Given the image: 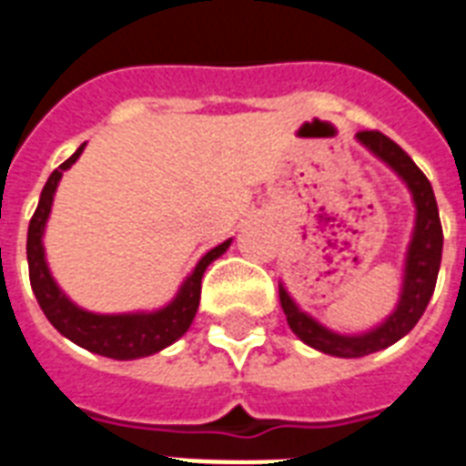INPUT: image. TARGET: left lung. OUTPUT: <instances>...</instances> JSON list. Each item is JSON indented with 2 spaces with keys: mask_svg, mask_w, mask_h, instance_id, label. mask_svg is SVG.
Here are the masks:
<instances>
[{
  "mask_svg": "<svg viewBox=\"0 0 466 466\" xmlns=\"http://www.w3.org/2000/svg\"><path fill=\"white\" fill-rule=\"evenodd\" d=\"M358 140L404 178L416 203V227H413L409 254H406L404 288H401L397 309L372 331L360 333V336H340L336 331H329L317 319H311L307 311L299 309L295 299L280 285V305L292 331L298 333L307 346L317 348L321 353L336 355V358H362L404 339L406 333L419 324V319L423 317L428 302L433 298L442 258L441 215H438L433 186L426 174L413 164L411 157L406 155L397 142L390 140L380 130H360Z\"/></svg>",
  "mask_w": 466,
  "mask_h": 466,
  "instance_id": "8db88e82",
  "label": "left lung"
}]
</instances>
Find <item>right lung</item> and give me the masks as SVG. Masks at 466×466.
Listing matches in <instances>:
<instances>
[{"mask_svg": "<svg viewBox=\"0 0 466 466\" xmlns=\"http://www.w3.org/2000/svg\"><path fill=\"white\" fill-rule=\"evenodd\" d=\"M84 145L69 157L65 164L55 168L47 183L40 193L38 208L33 212L31 225H28V241H25V256H28V276H31L33 295L38 299L40 309L47 317V321L67 336L72 343L86 348L91 353L106 355L113 360H135L145 355L159 353L161 348L171 346L193 324L198 305H200V280H203L205 268L215 258L225 254L232 239L222 241L219 247L198 261L181 290L167 307L157 311H137V314H94V311L79 309L75 302L57 288V283L50 276L46 263V251H43V232H46L47 215L53 208V196L57 183L62 178V171H67L79 155Z\"/></svg>", "mask_w": 466, "mask_h": 466, "instance_id": "add662e5", "label": "right lung"}]
</instances>
